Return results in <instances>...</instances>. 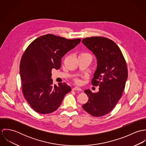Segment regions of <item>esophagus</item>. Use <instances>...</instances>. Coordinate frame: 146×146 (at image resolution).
<instances>
[{
	"label": "esophagus",
	"mask_w": 146,
	"mask_h": 146,
	"mask_svg": "<svg viewBox=\"0 0 146 146\" xmlns=\"http://www.w3.org/2000/svg\"><path fill=\"white\" fill-rule=\"evenodd\" d=\"M72 90H78V91H82V89L80 88V87H78V86H75L74 88H72Z\"/></svg>",
	"instance_id": "obj_1"
}]
</instances>
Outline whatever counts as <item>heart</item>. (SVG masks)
Returning a JSON list of instances; mask_svg holds the SVG:
<instances>
[{"mask_svg": "<svg viewBox=\"0 0 146 146\" xmlns=\"http://www.w3.org/2000/svg\"><path fill=\"white\" fill-rule=\"evenodd\" d=\"M76 82L77 83H79V81L78 80H76Z\"/></svg>", "mask_w": 146, "mask_h": 146, "instance_id": "heart-1", "label": "heart"}]
</instances>
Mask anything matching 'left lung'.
Segmentation results:
<instances>
[{"mask_svg": "<svg viewBox=\"0 0 146 146\" xmlns=\"http://www.w3.org/2000/svg\"><path fill=\"white\" fill-rule=\"evenodd\" d=\"M84 44L96 56L97 67L92 84L99 86V91L84 92L89 97L82 106L84 110L95 117L111 112L121 98L127 79V68L123 53L111 39L94 36L82 40Z\"/></svg>", "mask_w": 146, "mask_h": 146, "instance_id": "left-lung-1", "label": "left lung"}]
</instances>
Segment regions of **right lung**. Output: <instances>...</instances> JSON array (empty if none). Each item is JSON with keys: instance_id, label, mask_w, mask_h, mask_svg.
I'll return each mask as SVG.
<instances>
[{"instance_id": "right-lung-1", "label": "right lung", "mask_w": 146, "mask_h": 146, "mask_svg": "<svg viewBox=\"0 0 146 146\" xmlns=\"http://www.w3.org/2000/svg\"><path fill=\"white\" fill-rule=\"evenodd\" d=\"M80 41L46 34L36 38L25 50L20 66L22 93L36 112L42 114L54 112L71 91V87L65 83L53 85L51 71L61 67L64 55Z\"/></svg>"}]
</instances>
